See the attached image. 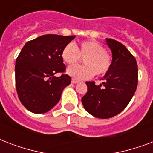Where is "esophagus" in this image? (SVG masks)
Returning a JSON list of instances; mask_svg holds the SVG:
<instances>
[{"mask_svg": "<svg viewBox=\"0 0 153 153\" xmlns=\"http://www.w3.org/2000/svg\"><path fill=\"white\" fill-rule=\"evenodd\" d=\"M80 82V80H76V79H75V78H73L72 79V83H73V84H76V83H79Z\"/></svg>", "mask_w": 153, "mask_h": 153, "instance_id": "34e87169", "label": "esophagus"}]
</instances>
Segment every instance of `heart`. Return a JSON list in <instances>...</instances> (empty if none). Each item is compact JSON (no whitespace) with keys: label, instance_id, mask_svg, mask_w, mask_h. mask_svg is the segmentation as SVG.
<instances>
[{"label":"heart","instance_id":"obj_1","mask_svg":"<svg viewBox=\"0 0 153 153\" xmlns=\"http://www.w3.org/2000/svg\"><path fill=\"white\" fill-rule=\"evenodd\" d=\"M61 57L66 64L73 65L84 58L82 66H73L67 69L71 76L82 80L92 77L94 74L103 76L112 65V56L104 46L97 41H83L78 45L68 44L61 52Z\"/></svg>","mask_w":153,"mask_h":153}]
</instances>
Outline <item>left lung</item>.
<instances>
[{"mask_svg": "<svg viewBox=\"0 0 153 153\" xmlns=\"http://www.w3.org/2000/svg\"><path fill=\"white\" fill-rule=\"evenodd\" d=\"M112 51V65L103 76L102 84L87 81L88 92L81 99L89 114L108 119L119 114L127 107L134 95L138 84L137 60L121 43L106 38Z\"/></svg>", "mask_w": 153, "mask_h": 153, "instance_id": "obj_1", "label": "left lung"}]
</instances>
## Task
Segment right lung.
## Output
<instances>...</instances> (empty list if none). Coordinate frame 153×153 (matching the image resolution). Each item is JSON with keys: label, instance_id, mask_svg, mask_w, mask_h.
<instances>
[{"label": "right lung", "instance_id": "right-lung-1", "mask_svg": "<svg viewBox=\"0 0 153 153\" xmlns=\"http://www.w3.org/2000/svg\"><path fill=\"white\" fill-rule=\"evenodd\" d=\"M75 36L47 34L28 41L16 60V92L21 104L33 113L51 110L60 99L62 91L71 83L65 72L61 52Z\"/></svg>", "mask_w": 153, "mask_h": 153}]
</instances>
